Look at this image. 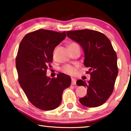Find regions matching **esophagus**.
Listing matches in <instances>:
<instances>
[{"label":"esophagus","mask_w":131,"mask_h":131,"mask_svg":"<svg viewBox=\"0 0 131 131\" xmlns=\"http://www.w3.org/2000/svg\"><path fill=\"white\" fill-rule=\"evenodd\" d=\"M76 84V79L74 78H71V85H74Z\"/></svg>","instance_id":"obj_1"}]
</instances>
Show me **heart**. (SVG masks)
<instances>
[{
  "label": "heart",
  "instance_id": "obj_1",
  "mask_svg": "<svg viewBox=\"0 0 131 131\" xmlns=\"http://www.w3.org/2000/svg\"><path fill=\"white\" fill-rule=\"evenodd\" d=\"M78 46H79V45L76 43H71L69 45V49H72L73 48L78 47ZM53 53H55V51L53 52ZM77 67H78V66H73L70 65V64H66V65L62 66L61 69V70L62 72L65 73V74L69 75H73L74 74L75 72H76Z\"/></svg>",
  "mask_w": 131,
  "mask_h": 131
}]
</instances>
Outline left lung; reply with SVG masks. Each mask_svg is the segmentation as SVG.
<instances>
[{
  "label": "left lung",
  "instance_id": "8db88e82",
  "mask_svg": "<svg viewBox=\"0 0 131 131\" xmlns=\"http://www.w3.org/2000/svg\"><path fill=\"white\" fill-rule=\"evenodd\" d=\"M67 36L80 45L85 52L84 65L89 68L90 80L81 79L76 84L86 87L87 95L79 99L88 107L103 104L114 90L118 74L117 55L112 43L105 35L98 31L84 29L67 31Z\"/></svg>",
  "mask_w": 131,
  "mask_h": 131
}]
</instances>
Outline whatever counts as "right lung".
<instances>
[{
  "label": "right lung",
  "instance_id": "1",
  "mask_svg": "<svg viewBox=\"0 0 131 131\" xmlns=\"http://www.w3.org/2000/svg\"><path fill=\"white\" fill-rule=\"evenodd\" d=\"M66 37V31L40 29L27 34L19 44L16 57L19 83L30 103L40 110L58 107L64 90L70 86L71 78L62 73L57 78L46 76L53 50Z\"/></svg>",
  "mask_w": 131,
  "mask_h": 131
}]
</instances>
